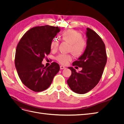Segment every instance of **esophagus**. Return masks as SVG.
<instances>
[{
  "label": "esophagus",
  "instance_id": "obj_1",
  "mask_svg": "<svg viewBox=\"0 0 124 124\" xmlns=\"http://www.w3.org/2000/svg\"><path fill=\"white\" fill-rule=\"evenodd\" d=\"M60 68H61V69H64L66 68V67L62 65H61V66H60Z\"/></svg>",
  "mask_w": 124,
  "mask_h": 124
}]
</instances>
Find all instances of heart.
I'll return each mask as SVG.
<instances>
[{
    "label": "heart",
    "mask_w": 124,
    "mask_h": 124,
    "mask_svg": "<svg viewBox=\"0 0 124 124\" xmlns=\"http://www.w3.org/2000/svg\"><path fill=\"white\" fill-rule=\"evenodd\" d=\"M62 39L70 44L69 51L74 56H80L85 52L87 43L86 41L82 39L81 33L74 30L69 29L63 32L61 36ZM58 41L55 39L51 42L50 46L53 50H56L58 47ZM57 61L62 65H67L71 61L72 57L69 54H59L56 57Z\"/></svg>",
    "instance_id": "heart-1"
}]
</instances>
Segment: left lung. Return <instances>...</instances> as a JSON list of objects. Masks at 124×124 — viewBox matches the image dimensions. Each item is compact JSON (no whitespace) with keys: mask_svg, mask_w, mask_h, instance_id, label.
Returning a JSON list of instances; mask_svg holds the SVG:
<instances>
[{"mask_svg":"<svg viewBox=\"0 0 124 124\" xmlns=\"http://www.w3.org/2000/svg\"><path fill=\"white\" fill-rule=\"evenodd\" d=\"M86 50L72 63L73 66L81 67L82 70L77 72L73 67H68L71 75L67 84L73 92L79 94L88 92L98 83L107 61L106 46L100 36L89 28H86Z\"/></svg>","mask_w":124,"mask_h":124,"instance_id":"1","label":"left lung"}]
</instances>
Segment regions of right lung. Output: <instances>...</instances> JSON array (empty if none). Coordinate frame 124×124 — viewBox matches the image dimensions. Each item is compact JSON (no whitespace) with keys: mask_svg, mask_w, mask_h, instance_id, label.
Instances as JSON below:
<instances>
[{"mask_svg":"<svg viewBox=\"0 0 124 124\" xmlns=\"http://www.w3.org/2000/svg\"><path fill=\"white\" fill-rule=\"evenodd\" d=\"M60 31L58 27L37 26L26 32L17 44L15 66L22 83L33 91L46 89L59 72L57 63L46 67L42 62L50 54L51 42Z\"/></svg>","mask_w":124,"mask_h":124,"instance_id":"add662e5","label":"right lung"}]
</instances>
